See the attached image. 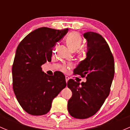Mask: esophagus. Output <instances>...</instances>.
Wrapping results in <instances>:
<instances>
[{
	"instance_id": "34e87169",
	"label": "esophagus",
	"mask_w": 130,
	"mask_h": 130,
	"mask_svg": "<svg viewBox=\"0 0 130 130\" xmlns=\"http://www.w3.org/2000/svg\"><path fill=\"white\" fill-rule=\"evenodd\" d=\"M69 80V77H68V76H65V80H66V82H67Z\"/></svg>"
}]
</instances>
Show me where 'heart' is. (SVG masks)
Returning <instances> with one entry per match:
<instances>
[{"label":"heart","instance_id":"1","mask_svg":"<svg viewBox=\"0 0 130 130\" xmlns=\"http://www.w3.org/2000/svg\"><path fill=\"white\" fill-rule=\"evenodd\" d=\"M66 43L70 50L72 52H75L77 51V53L78 56L79 57H83L86 55V50L83 48H81L82 43H83V40L80 35L76 32H72L67 35L66 38ZM56 47L57 45L53 47L52 50V53L55 54L56 51ZM71 67V65H63L61 67V70L63 72H66L68 69Z\"/></svg>","mask_w":130,"mask_h":130}]
</instances>
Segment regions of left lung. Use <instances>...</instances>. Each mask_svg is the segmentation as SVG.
Listing matches in <instances>:
<instances>
[{
  "instance_id": "obj_1",
  "label": "left lung",
  "mask_w": 130,
  "mask_h": 130,
  "mask_svg": "<svg viewBox=\"0 0 130 130\" xmlns=\"http://www.w3.org/2000/svg\"><path fill=\"white\" fill-rule=\"evenodd\" d=\"M87 58L73 70L75 75L86 77L80 84L73 79L67 86L72 92L68 101V111L77 119H86L95 115L104 104L110 92L115 75L114 57L104 38L94 32H87Z\"/></svg>"
}]
</instances>
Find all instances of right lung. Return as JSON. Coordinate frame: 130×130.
<instances>
[{
	"label": "right lung",
	"instance_id": "right-lung-1",
	"mask_svg": "<svg viewBox=\"0 0 130 130\" xmlns=\"http://www.w3.org/2000/svg\"><path fill=\"white\" fill-rule=\"evenodd\" d=\"M68 31L40 27L28 34L17 48L12 69V87L19 104L29 115L48 113L53 99L66 87L61 72L48 75L41 65L51 61L53 47Z\"/></svg>",
	"mask_w": 130,
	"mask_h": 130
}]
</instances>
